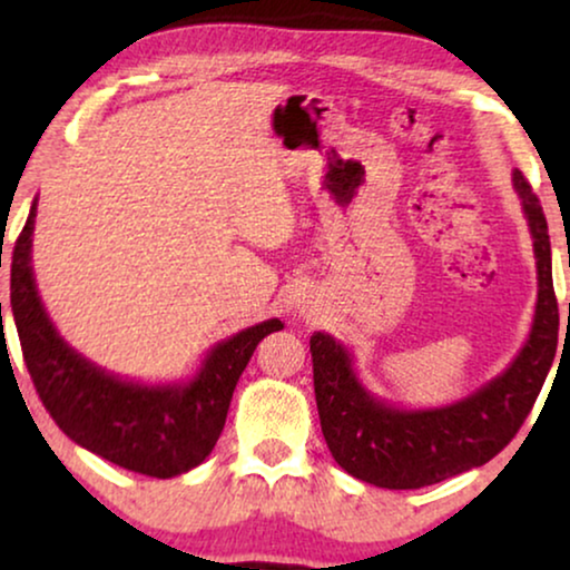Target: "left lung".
<instances>
[{
	"label": "left lung",
	"instance_id": "1",
	"mask_svg": "<svg viewBox=\"0 0 570 570\" xmlns=\"http://www.w3.org/2000/svg\"><path fill=\"white\" fill-rule=\"evenodd\" d=\"M514 188L534 239L537 307L532 333L507 372L460 403L400 411L358 384L351 354L331 335L309 338L320 426L333 460L364 483L411 491L480 468L522 429L558 348V299L552 288L550 235L540 198L522 173Z\"/></svg>",
	"mask_w": 570,
	"mask_h": 570
}]
</instances>
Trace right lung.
Wrapping results in <instances>:
<instances>
[{
  "instance_id": "right-lung-1",
  "label": "right lung",
  "mask_w": 570,
  "mask_h": 570,
  "mask_svg": "<svg viewBox=\"0 0 570 570\" xmlns=\"http://www.w3.org/2000/svg\"><path fill=\"white\" fill-rule=\"evenodd\" d=\"M36 202L12 250L10 304L22 358L38 397L63 434L92 454L149 478H175L202 464L219 439L232 392L253 351L282 320L247 327L216 343L188 384L118 380L69 348L38 296L30 247Z\"/></svg>"
}]
</instances>
